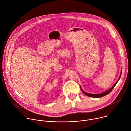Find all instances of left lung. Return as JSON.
<instances>
[{
    "mask_svg": "<svg viewBox=\"0 0 131 131\" xmlns=\"http://www.w3.org/2000/svg\"><path fill=\"white\" fill-rule=\"evenodd\" d=\"M121 75H120V77H119V79H118V80L117 81V82L115 83V84L110 89H109L108 90H107V91H105V92H103V93H101V94H90V93H87V92H85L82 89V88L81 87V90H82V91H83V92L85 94H86V95H87V96H90V97H96V98H99V97H102V96H105V95H107V94H109L112 91V90L113 89V88L115 87V86L116 85V84H117V83H118V82L119 81V79L120 78V77H121Z\"/></svg>",
    "mask_w": 131,
    "mask_h": 131,
    "instance_id": "1",
    "label": "left lung"
}]
</instances>
